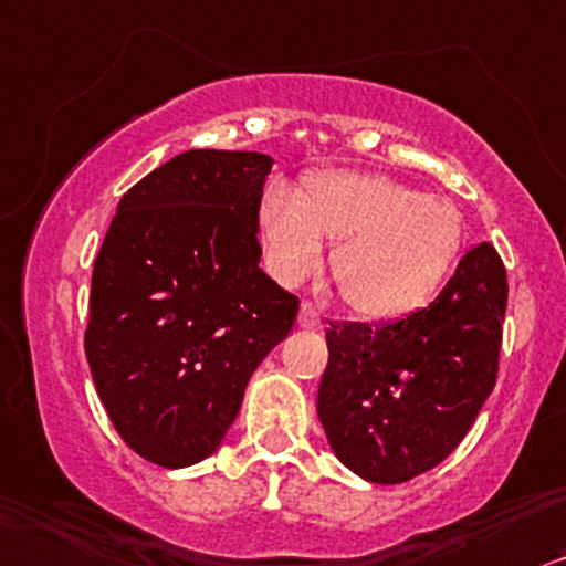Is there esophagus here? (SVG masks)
<instances>
[{
  "label": "esophagus",
  "instance_id": "34e87169",
  "mask_svg": "<svg viewBox=\"0 0 566 566\" xmlns=\"http://www.w3.org/2000/svg\"><path fill=\"white\" fill-rule=\"evenodd\" d=\"M297 324L300 328H307V332H321L324 328V318H321V313L311 303H303L297 313Z\"/></svg>",
  "mask_w": 566,
  "mask_h": 566
}]
</instances>
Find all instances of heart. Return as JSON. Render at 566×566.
Masks as SVG:
<instances>
[{"mask_svg": "<svg viewBox=\"0 0 566 566\" xmlns=\"http://www.w3.org/2000/svg\"><path fill=\"white\" fill-rule=\"evenodd\" d=\"M269 266L295 284L334 242L332 279L357 316L389 321L426 305L464 248L462 213L449 200L389 175L318 169L295 196L271 185L259 209Z\"/></svg>", "mask_w": 566, "mask_h": 566, "instance_id": "heart-1", "label": "heart"}]
</instances>
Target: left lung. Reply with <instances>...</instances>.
Masks as SVG:
<instances>
[{"instance_id": "1", "label": "left lung", "mask_w": 566, "mask_h": 566, "mask_svg": "<svg viewBox=\"0 0 566 566\" xmlns=\"http://www.w3.org/2000/svg\"><path fill=\"white\" fill-rule=\"evenodd\" d=\"M506 269L489 242L441 295L391 324H332L318 418L334 454L370 483H405L454 452L491 395Z\"/></svg>"}]
</instances>
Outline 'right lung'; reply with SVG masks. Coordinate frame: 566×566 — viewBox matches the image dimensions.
Here are the masks:
<instances>
[{
  "label": "right lung",
  "mask_w": 566,
  "mask_h": 566,
  "mask_svg": "<svg viewBox=\"0 0 566 566\" xmlns=\"http://www.w3.org/2000/svg\"><path fill=\"white\" fill-rule=\"evenodd\" d=\"M274 159L185 151L125 192L98 250L85 326L98 399L143 460L217 452L300 300L263 274L259 209Z\"/></svg>",
  "instance_id": "obj_1"
}]
</instances>
